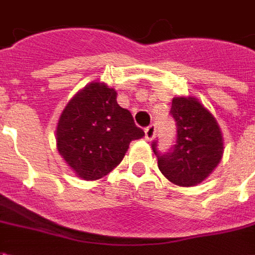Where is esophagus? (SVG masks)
Segmentation results:
<instances>
[{
	"label": "esophagus",
	"mask_w": 255,
	"mask_h": 255,
	"mask_svg": "<svg viewBox=\"0 0 255 255\" xmlns=\"http://www.w3.org/2000/svg\"><path fill=\"white\" fill-rule=\"evenodd\" d=\"M155 135V124H150L149 127L144 128V138L147 139V140H151V139L154 138Z\"/></svg>",
	"instance_id": "34e87169"
}]
</instances>
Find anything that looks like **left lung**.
Wrapping results in <instances>:
<instances>
[{
	"instance_id": "8db88e82",
	"label": "left lung",
	"mask_w": 255,
	"mask_h": 255,
	"mask_svg": "<svg viewBox=\"0 0 255 255\" xmlns=\"http://www.w3.org/2000/svg\"><path fill=\"white\" fill-rule=\"evenodd\" d=\"M171 116L176 124V142L169 151L151 143L162 175L183 187L205 180L223 157V136L219 124L195 98L172 100Z\"/></svg>"
}]
</instances>
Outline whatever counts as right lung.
Returning a JSON list of instances; mask_svg holds the SVG:
<instances>
[{
    "label": "right lung",
    "mask_w": 255,
    "mask_h": 255,
    "mask_svg": "<svg viewBox=\"0 0 255 255\" xmlns=\"http://www.w3.org/2000/svg\"><path fill=\"white\" fill-rule=\"evenodd\" d=\"M116 95L106 84L90 83L68 102L58 120V151L84 180L106 176L122 162L129 143L144 135Z\"/></svg>",
    "instance_id": "right-lung-1"
}]
</instances>
